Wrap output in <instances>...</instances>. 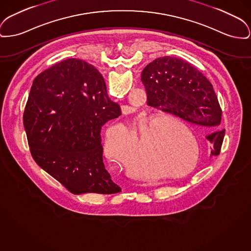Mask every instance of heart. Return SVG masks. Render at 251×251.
<instances>
[{"label": "heart", "mask_w": 251, "mask_h": 251, "mask_svg": "<svg viewBox=\"0 0 251 251\" xmlns=\"http://www.w3.org/2000/svg\"><path fill=\"white\" fill-rule=\"evenodd\" d=\"M164 119L161 114L140 118L133 125V136L124 125L110 127L104 138V156L118 167L127 163L133 170L141 169L147 159L157 172L173 170L181 154L172 150L171 133L162 127Z\"/></svg>", "instance_id": "b5f03b06"}]
</instances>
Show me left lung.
Listing matches in <instances>:
<instances>
[{
	"label": "left lung",
	"instance_id": "1",
	"mask_svg": "<svg viewBox=\"0 0 251 251\" xmlns=\"http://www.w3.org/2000/svg\"><path fill=\"white\" fill-rule=\"evenodd\" d=\"M148 105L162 110L205 130H216L222 110L217 96L206 76L189 61L165 56L150 62L141 73ZM225 129L206 134L210 156L221 151Z\"/></svg>",
	"mask_w": 251,
	"mask_h": 251
}]
</instances>
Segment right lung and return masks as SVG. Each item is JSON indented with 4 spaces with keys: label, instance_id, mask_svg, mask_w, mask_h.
I'll use <instances>...</instances> for the list:
<instances>
[{
    "label": "right lung",
    "instance_id": "right-lung-1",
    "mask_svg": "<svg viewBox=\"0 0 251 251\" xmlns=\"http://www.w3.org/2000/svg\"><path fill=\"white\" fill-rule=\"evenodd\" d=\"M121 115L103 76L79 59H64L39 75L24 114L36 163L73 194L121 192L102 159L101 128Z\"/></svg>",
    "mask_w": 251,
    "mask_h": 251
}]
</instances>
